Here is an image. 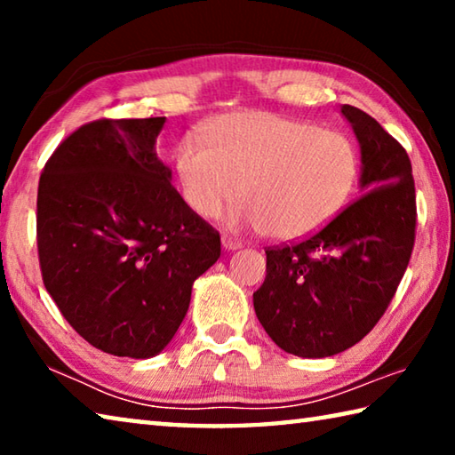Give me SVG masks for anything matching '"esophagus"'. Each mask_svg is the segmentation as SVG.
<instances>
[{
    "mask_svg": "<svg viewBox=\"0 0 455 455\" xmlns=\"http://www.w3.org/2000/svg\"><path fill=\"white\" fill-rule=\"evenodd\" d=\"M222 249H225V251H238V249H241V243H238L236 241V238H230V236H222Z\"/></svg>",
    "mask_w": 455,
    "mask_h": 455,
    "instance_id": "1",
    "label": "esophagus"
}]
</instances>
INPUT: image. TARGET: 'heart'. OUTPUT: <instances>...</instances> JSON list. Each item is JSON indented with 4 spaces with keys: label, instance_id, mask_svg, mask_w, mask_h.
<instances>
[{
    "label": "heart",
    "instance_id": "obj_1",
    "mask_svg": "<svg viewBox=\"0 0 455 455\" xmlns=\"http://www.w3.org/2000/svg\"><path fill=\"white\" fill-rule=\"evenodd\" d=\"M204 142L187 138L174 168L182 196L198 217H219L227 204L230 228L301 241L345 209L357 184L359 156L341 132L268 112H235L204 124Z\"/></svg>",
    "mask_w": 455,
    "mask_h": 455
}]
</instances>
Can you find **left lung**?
<instances>
[{
    "instance_id": "8db88e82",
    "label": "left lung",
    "mask_w": 455,
    "mask_h": 455,
    "mask_svg": "<svg viewBox=\"0 0 455 455\" xmlns=\"http://www.w3.org/2000/svg\"><path fill=\"white\" fill-rule=\"evenodd\" d=\"M361 150L357 203L307 241L267 251L252 305L267 335L297 357L361 341L394 299L415 241V184L403 146L355 106H341Z\"/></svg>"
}]
</instances>
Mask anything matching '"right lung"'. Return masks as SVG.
<instances>
[{
	"label": "right lung",
	"mask_w": 455,
	"mask_h": 455,
	"mask_svg": "<svg viewBox=\"0 0 455 455\" xmlns=\"http://www.w3.org/2000/svg\"><path fill=\"white\" fill-rule=\"evenodd\" d=\"M164 122H90L58 146L37 188L45 289L90 345L118 357L158 355L220 257L219 233L154 148Z\"/></svg>",
	"instance_id": "obj_1"
}]
</instances>
